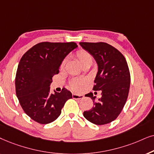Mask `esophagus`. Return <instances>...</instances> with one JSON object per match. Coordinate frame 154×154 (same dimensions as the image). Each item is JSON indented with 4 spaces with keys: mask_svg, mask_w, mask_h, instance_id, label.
Listing matches in <instances>:
<instances>
[{
    "mask_svg": "<svg viewBox=\"0 0 154 154\" xmlns=\"http://www.w3.org/2000/svg\"><path fill=\"white\" fill-rule=\"evenodd\" d=\"M72 98L74 99H82V98H84L83 95H78V94H72Z\"/></svg>",
    "mask_w": 154,
    "mask_h": 154,
    "instance_id": "obj_1",
    "label": "esophagus"
}]
</instances>
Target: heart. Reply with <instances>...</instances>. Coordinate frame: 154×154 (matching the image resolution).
Returning <instances> with one entry per match:
<instances>
[{
	"label": "heart",
	"instance_id": "heart-1",
	"mask_svg": "<svg viewBox=\"0 0 154 154\" xmlns=\"http://www.w3.org/2000/svg\"><path fill=\"white\" fill-rule=\"evenodd\" d=\"M77 60H79V63L82 66L83 65L89 64L91 65L92 61H93V58H92L91 55L89 53H88L87 51H84V50H80L77 53ZM65 61H63L62 66L65 65ZM84 84V81L82 79H75L73 80H72L70 82V87L72 89L74 90V91H79L81 89L82 85Z\"/></svg>",
	"mask_w": 154,
	"mask_h": 154
}]
</instances>
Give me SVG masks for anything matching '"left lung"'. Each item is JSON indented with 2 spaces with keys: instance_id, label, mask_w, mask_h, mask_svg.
<instances>
[{
  "instance_id": "8db88e82",
  "label": "left lung",
  "mask_w": 154,
  "mask_h": 154,
  "mask_svg": "<svg viewBox=\"0 0 154 154\" xmlns=\"http://www.w3.org/2000/svg\"><path fill=\"white\" fill-rule=\"evenodd\" d=\"M79 45L93 56L98 65L94 87L101 91V97L96 99L93 94H86L93 100L91 109L84 116L92 123L101 125L110 123L122 111L128 96L130 75L123 55L111 45L104 42H80Z\"/></svg>"
}]
</instances>
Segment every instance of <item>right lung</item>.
I'll return each instance as SVG.
<instances>
[{
	"label": "right lung",
	"mask_w": 154,
	"mask_h": 154,
	"mask_svg": "<svg viewBox=\"0 0 154 154\" xmlns=\"http://www.w3.org/2000/svg\"><path fill=\"white\" fill-rule=\"evenodd\" d=\"M77 44L42 42L23 55L15 77L17 97L25 113L40 124H48L60 116L65 102L72 98L69 90L50 92L52 77L58 74L65 57Z\"/></svg>",
	"instance_id": "right-lung-1"
}]
</instances>
